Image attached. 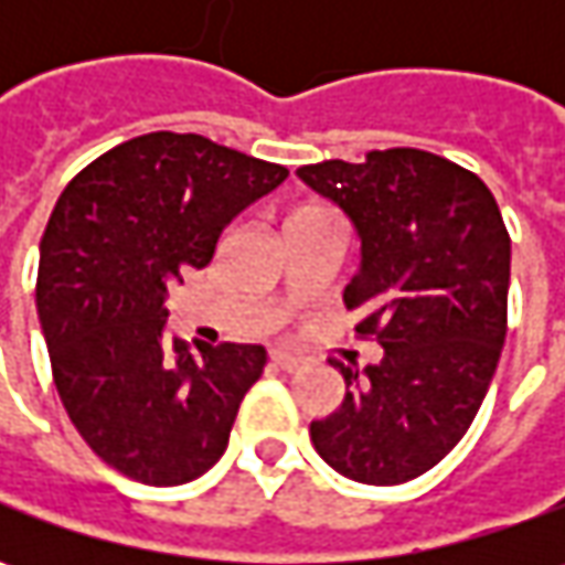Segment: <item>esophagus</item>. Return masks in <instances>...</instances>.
Here are the masks:
<instances>
[{"instance_id": "34e87169", "label": "esophagus", "mask_w": 565, "mask_h": 565, "mask_svg": "<svg viewBox=\"0 0 565 565\" xmlns=\"http://www.w3.org/2000/svg\"><path fill=\"white\" fill-rule=\"evenodd\" d=\"M270 361L276 364V367H279V371H289V374H292V371H298V367L305 364V361L298 359V355H289V352H273Z\"/></svg>"}]
</instances>
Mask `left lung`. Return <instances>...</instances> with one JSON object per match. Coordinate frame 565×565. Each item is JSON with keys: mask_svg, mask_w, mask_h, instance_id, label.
Masks as SVG:
<instances>
[{"mask_svg": "<svg viewBox=\"0 0 565 565\" xmlns=\"http://www.w3.org/2000/svg\"><path fill=\"white\" fill-rule=\"evenodd\" d=\"M298 179L355 228L361 264L342 298L383 349L364 371L337 364L345 399L311 422L315 449L361 484L412 481L488 396L507 339L510 232L475 172L415 147L301 166Z\"/></svg>", "mask_w": 565, "mask_h": 565, "instance_id": "left-lung-1", "label": "left lung"}]
</instances>
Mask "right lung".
<instances>
[{
    "label": "right lung",
    "mask_w": 565,
    "mask_h": 565,
    "mask_svg": "<svg viewBox=\"0 0 565 565\" xmlns=\"http://www.w3.org/2000/svg\"><path fill=\"white\" fill-rule=\"evenodd\" d=\"M289 169L153 131L77 172L40 242L36 315L55 390L77 434L121 475L172 488L226 452L264 345L166 337V298L213 260L223 228Z\"/></svg>",
    "instance_id": "add662e5"
}]
</instances>
